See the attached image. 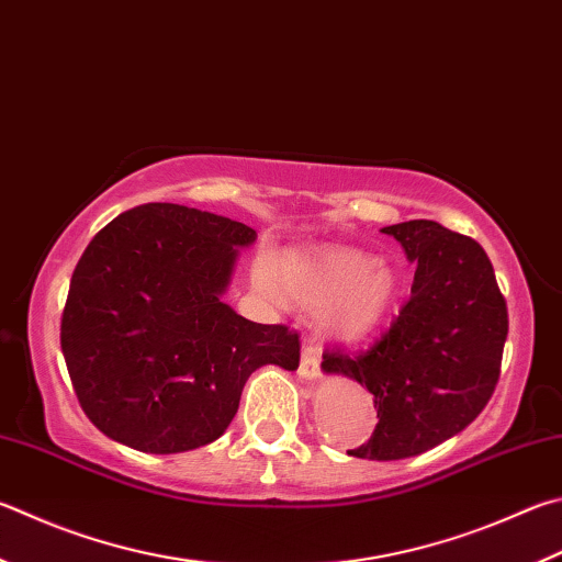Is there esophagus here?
Segmentation results:
<instances>
[{
  "mask_svg": "<svg viewBox=\"0 0 562 562\" xmlns=\"http://www.w3.org/2000/svg\"><path fill=\"white\" fill-rule=\"evenodd\" d=\"M300 379H304V381L319 379V351H316V346H312V344H304V349H302Z\"/></svg>",
  "mask_w": 562,
  "mask_h": 562,
  "instance_id": "34e87169",
  "label": "esophagus"
}]
</instances>
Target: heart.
Here are the masks:
<instances>
[{
    "mask_svg": "<svg viewBox=\"0 0 562 562\" xmlns=\"http://www.w3.org/2000/svg\"><path fill=\"white\" fill-rule=\"evenodd\" d=\"M255 290L272 302L319 307L316 324L334 339H359L383 322L395 300V274L353 248L270 252L252 262Z\"/></svg>",
    "mask_w": 562,
    "mask_h": 562,
    "instance_id": "1",
    "label": "heart"
}]
</instances>
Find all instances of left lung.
I'll list each match as a JSON object with an SVG mask.
<instances>
[{"label": "left lung", "instance_id": "8db88e82", "mask_svg": "<svg viewBox=\"0 0 562 562\" xmlns=\"http://www.w3.org/2000/svg\"><path fill=\"white\" fill-rule=\"evenodd\" d=\"M415 265L411 300L361 353L326 351L322 371L373 393L379 423L359 459H405L450 440L492 397L508 314L492 260L476 240L435 221L381 228Z\"/></svg>", "mask_w": 562, "mask_h": 562}]
</instances>
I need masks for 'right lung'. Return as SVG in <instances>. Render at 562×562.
Returning <instances> with one entry per match:
<instances>
[{"label":"right lung","mask_w":562,"mask_h":562,"mask_svg":"<svg viewBox=\"0 0 562 562\" xmlns=\"http://www.w3.org/2000/svg\"><path fill=\"white\" fill-rule=\"evenodd\" d=\"M255 238L216 213L145 203L90 240L60 349L80 407L110 440L149 454L196 450L226 432L252 371H297V334L223 302Z\"/></svg>","instance_id":"1"}]
</instances>
